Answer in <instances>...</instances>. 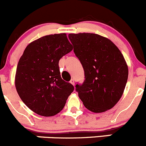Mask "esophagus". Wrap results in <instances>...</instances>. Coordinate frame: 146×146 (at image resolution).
<instances>
[{
    "instance_id": "obj_1",
    "label": "esophagus",
    "mask_w": 146,
    "mask_h": 146,
    "mask_svg": "<svg viewBox=\"0 0 146 146\" xmlns=\"http://www.w3.org/2000/svg\"><path fill=\"white\" fill-rule=\"evenodd\" d=\"M70 83H71L72 84L74 85V80L73 79H71V81H70Z\"/></svg>"
}]
</instances>
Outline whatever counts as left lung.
<instances>
[{
    "instance_id": "left-lung-1",
    "label": "left lung",
    "mask_w": 146,
    "mask_h": 146,
    "mask_svg": "<svg viewBox=\"0 0 146 146\" xmlns=\"http://www.w3.org/2000/svg\"><path fill=\"white\" fill-rule=\"evenodd\" d=\"M68 37L84 71V82L75 86L79 99L94 113L111 109L121 97L128 80V66L121 52L110 40L97 34Z\"/></svg>"
}]
</instances>
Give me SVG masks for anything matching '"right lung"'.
<instances>
[{
    "label": "right lung",
    "instance_id": "add662e5",
    "mask_svg": "<svg viewBox=\"0 0 146 146\" xmlns=\"http://www.w3.org/2000/svg\"><path fill=\"white\" fill-rule=\"evenodd\" d=\"M65 33L49 35L30 43L18 62L15 87L25 104L40 116L61 111L74 86L61 77L60 59L72 50Z\"/></svg>",
    "mask_w": 146,
    "mask_h": 146
}]
</instances>
